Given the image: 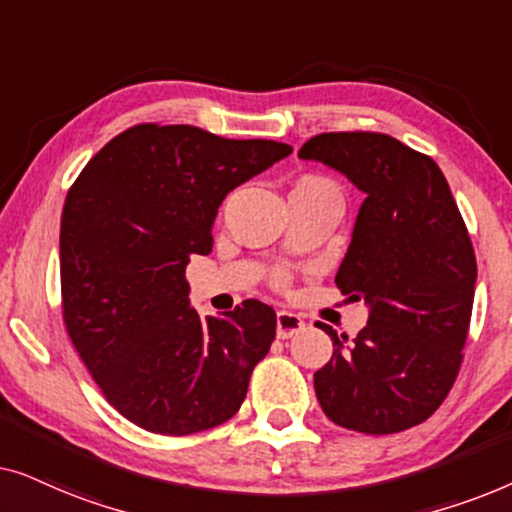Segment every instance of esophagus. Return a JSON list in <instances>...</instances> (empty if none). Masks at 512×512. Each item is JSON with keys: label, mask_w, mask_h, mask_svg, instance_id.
<instances>
[{"label": "esophagus", "mask_w": 512, "mask_h": 512, "mask_svg": "<svg viewBox=\"0 0 512 512\" xmlns=\"http://www.w3.org/2000/svg\"><path fill=\"white\" fill-rule=\"evenodd\" d=\"M305 328V321L298 317L296 312H289V310H279L277 312V338H291V335L300 333Z\"/></svg>", "instance_id": "esophagus-1"}]
</instances>
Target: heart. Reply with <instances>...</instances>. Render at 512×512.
Returning a JSON list of instances; mask_svg holds the SVG:
<instances>
[{
  "label": "heart",
  "mask_w": 512,
  "mask_h": 512,
  "mask_svg": "<svg viewBox=\"0 0 512 512\" xmlns=\"http://www.w3.org/2000/svg\"><path fill=\"white\" fill-rule=\"evenodd\" d=\"M298 186H324V188H333L331 184H328V181H324V179H317V177H305L303 181H300Z\"/></svg>",
  "instance_id": "1"
}]
</instances>
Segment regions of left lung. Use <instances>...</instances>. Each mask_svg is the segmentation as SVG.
Listing matches in <instances>:
<instances>
[{
	"label": "left lung",
	"mask_w": 512,
	"mask_h": 512,
	"mask_svg": "<svg viewBox=\"0 0 512 512\" xmlns=\"http://www.w3.org/2000/svg\"><path fill=\"white\" fill-rule=\"evenodd\" d=\"M366 193L335 284L368 305L354 340L319 324L333 356L314 373L321 410L345 429L398 433L452 389L471 324L478 265L445 174L380 132H324L298 151Z\"/></svg>",
	"instance_id": "left-lung-1"
}]
</instances>
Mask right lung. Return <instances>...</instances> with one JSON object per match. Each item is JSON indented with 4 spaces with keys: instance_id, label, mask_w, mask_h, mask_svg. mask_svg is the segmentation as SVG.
<instances>
[{
    "instance_id": "right-lung-1",
    "label": "right lung",
    "mask_w": 512,
    "mask_h": 512,
    "mask_svg": "<svg viewBox=\"0 0 512 512\" xmlns=\"http://www.w3.org/2000/svg\"><path fill=\"white\" fill-rule=\"evenodd\" d=\"M289 144L193 125H135L90 158L60 223L62 314L107 401L163 436L214 429L240 410L275 340L261 300L202 319L186 265L212 251L226 195L289 156Z\"/></svg>"
}]
</instances>
